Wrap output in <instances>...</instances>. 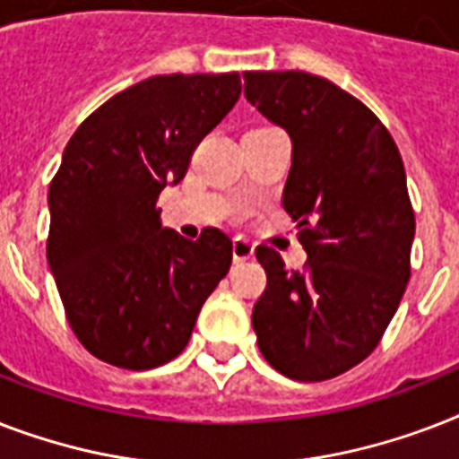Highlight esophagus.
Instances as JSON below:
<instances>
[{
  "label": "esophagus",
  "mask_w": 459,
  "mask_h": 459,
  "mask_svg": "<svg viewBox=\"0 0 459 459\" xmlns=\"http://www.w3.org/2000/svg\"><path fill=\"white\" fill-rule=\"evenodd\" d=\"M255 257V245L247 238H233V262H250Z\"/></svg>",
  "instance_id": "34e87169"
}]
</instances>
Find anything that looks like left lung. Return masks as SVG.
Masks as SVG:
<instances>
[{
  "label": "left lung",
  "mask_w": 459,
  "mask_h": 459,
  "mask_svg": "<svg viewBox=\"0 0 459 459\" xmlns=\"http://www.w3.org/2000/svg\"><path fill=\"white\" fill-rule=\"evenodd\" d=\"M245 97L293 143L283 209L307 272L259 247L266 290L252 309L262 355L295 381H326L377 348L410 281L414 214L405 166L359 100L305 71H247Z\"/></svg>",
  "instance_id": "8db88e82"
}]
</instances>
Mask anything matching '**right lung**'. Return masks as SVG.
I'll return each instance as SVG.
<instances>
[{
  "instance_id": "1",
  "label": "right lung",
  "mask_w": 459,
  "mask_h": 459,
  "mask_svg": "<svg viewBox=\"0 0 459 459\" xmlns=\"http://www.w3.org/2000/svg\"><path fill=\"white\" fill-rule=\"evenodd\" d=\"M238 97V74L152 75L68 140L47 195V262L74 333L104 362L133 371L171 362L229 273L230 238L164 229L157 197L183 180L195 145Z\"/></svg>"
}]
</instances>
